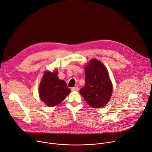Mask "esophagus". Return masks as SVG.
<instances>
[{"instance_id": "34e87169", "label": "esophagus", "mask_w": 152, "mask_h": 152, "mask_svg": "<svg viewBox=\"0 0 152 152\" xmlns=\"http://www.w3.org/2000/svg\"><path fill=\"white\" fill-rule=\"evenodd\" d=\"M79 90V87L77 86H76V87H74L72 88V91H77Z\"/></svg>"}]
</instances>
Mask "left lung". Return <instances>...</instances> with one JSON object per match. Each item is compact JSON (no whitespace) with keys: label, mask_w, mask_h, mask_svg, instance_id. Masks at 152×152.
<instances>
[{"label":"left lung","mask_w":152,"mask_h":152,"mask_svg":"<svg viewBox=\"0 0 152 152\" xmlns=\"http://www.w3.org/2000/svg\"><path fill=\"white\" fill-rule=\"evenodd\" d=\"M85 86L79 92L87 104L93 108H102L110 101L113 91L105 66L93 59L86 66Z\"/></svg>","instance_id":"obj_1"}]
</instances>
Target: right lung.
Returning a JSON list of instances; mask_svg holds the SVG:
<instances>
[{"mask_svg":"<svg viewBox=\"0 0 152 152\" xmlns=\"http://www.w3.org/2000/svg\"><path fill=\"white\" fill-rule=\"evenodd\" d=\"M66 82L58 77V72H46L39 88V96L46 105L53 107L62 102L70 93Z\"/></svg>","mask_w":152,"mask_h":152,"instance_id":"1","label":"right lung"}]
</instances>
